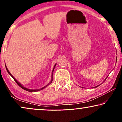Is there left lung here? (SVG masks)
I'll use <instances>...</instances> for the list:
<instances>
[{"mask_svg":"<svg viewBox=\"0 0 122 122\" xmlns=\"http://www.w3.org/2000/svg\"><path fill=\"white\" fill-rule=\"evenodd\" d=\"M117 59H116V61H117ZM106 79H105V80H106ZM96 86V87H97V86Z\"/></svg>","mask_w":122,"mask_h":122,"instance_id":"obj_1","label":"left lung"}]
</instances>
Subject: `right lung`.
<instances>
[{
	"label": "right lung",
	"mask_w": 122,
	"mask_h": 122,
	"mask_svg": "<svg viewBox=\"0 0 122 122\" xmlns=\"http://www.w3.org/2000/svg\"><path fill=\"white\" fill-rule=\"evenodd\" d=\"M56 66V64L54 66V68H53V71H52V73H51V81H50V82L48 83V84L46 85V86H44V87H43L42 88H41V89H28V88H25V87H24V86H23L22 85H21L20 84V83L19 82H18V81H16V80L15 79V78L14 77V76H13L12 75H11V74L9 72V71H8V69H7V68H6V66H5V67H6V71H8V73H9V74L10 75V76H11V77H12L13 79H14V80L15 81V82L17 83L18 84V86H19L20 87H21V88H22V89H24V90H25V91H28V92H37V91H41V90H42V89H44V88H45L46 87V86H47L48 85H49L50 84H51V82H52V81H53V71H54V68H55V66Z\"/></svg>",
	"instance_id": "obj_1"
}]
</instances>
